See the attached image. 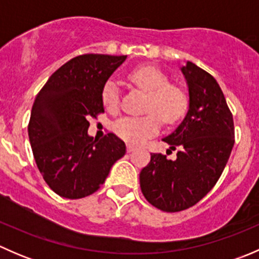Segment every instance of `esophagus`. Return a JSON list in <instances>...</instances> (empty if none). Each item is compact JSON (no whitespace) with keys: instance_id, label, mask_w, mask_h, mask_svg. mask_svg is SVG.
Returning a JSON list of instances; mask_svg holds the SVG:
<instances>
[{"instance_id":"34e87169","label":"esophagus","mask_w":259,"mask_h":259,"mask_svg":"<svg viewBox=\"0 0 259 259\" xmlns=\"http://www.w3.org/2000/svg\"><path fill=\"white\" fill-rule=\"evenodd\" d=\"M134 150H135V146H133V145H130V144L126 145V151H127V153H132V151H134Z\"/></svg>"}]
</instances>
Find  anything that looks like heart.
Returning <instances> with one entry per match:
<instances>
[{
    "label": "heart",
    "mask_w": 259,
    "mask_h": 259,
    "mask_svg": "<svg viewBox=\"0 0 259 259\" xmlns=\"http://www.w3.org/2000/svg\"><path fill=\"white\" fill-rule=\"evenodd\" d=\"M133 83L149 93L143 116H124L114 124L117 137L130 144H142L160 129V119L174 124L187 110V96L179 88L169 85L165 75L154 67L137 69L129 75ZM103 104L108 110L116 111L120 105V91L116 82L108 81L101 93Z\"/></svg>",
    "instance_id": "obj_1"
}]
</instances>
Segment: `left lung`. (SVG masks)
Here are the masks:
<instances>
[{"label": "left lung", "instance_id": "obj_1", "mask_svg": "<svg viewBox=\"0 0 259 259\" xmlns=\"http://www.w3.org/2000/svg\"><path fill=\"white\" fill-rule=\"evenodd\" d=\"M189 90V109L180 125L165 137L176 160L151 154L140 171L145 199L163 211L197 204L221 178L234 145L233 115L217 80L188 61L182 66Z\"/></svg>", "mask_w": 259, "mask_h": 259}]
</instances>
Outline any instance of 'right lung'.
<instances>
[{
    "label": "right lung",
    "mask_w": 259,
    "mask_h": 259,
    "mask_svg": "<svg viewBox=\"0 0 259 259\" xmlns=\"http://www.w3.org/2000/svg\"><path fill=\"white\" fill-rule=\"evenodd\" d=\"M125 59L100 54L74 57L36 96L28 138L38 170L60 197L80 199L95 193L125 155V143L113 133L100 140L88 135L89 119L104 113V85Z\"/></svg>",
    "instance_id": "1"
}]
</instances>
